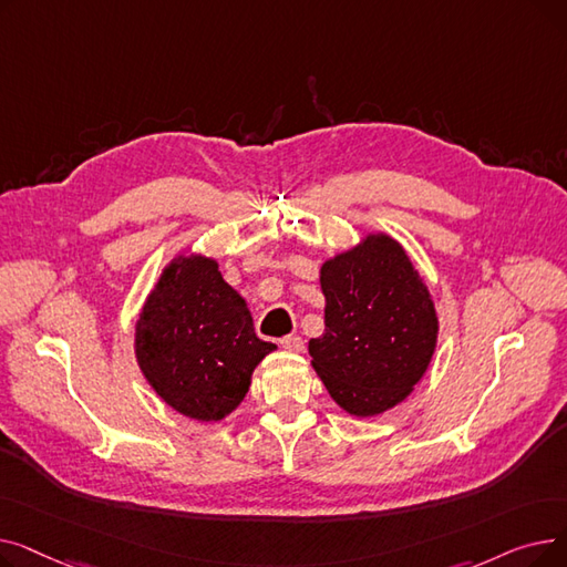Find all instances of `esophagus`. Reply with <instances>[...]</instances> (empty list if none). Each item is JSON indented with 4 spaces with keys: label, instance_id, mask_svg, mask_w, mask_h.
<instances>
[{
    "label": "esophagus",
    "instance_id": "obj_1",
    "mask_svg": "<svg viewBox=\"0 0 567 567\" xmlns=\"http://www.w3.org/2000/svg\"><path fill=\"white\" fill-rule=\"evenodd\" d=\"M280 344H282V349H287L291 353H301L306 349V342L299 336H287V338L280 340Z\"/></svg>",
    "mask_w": 567,
    "mask_h": 567
}]
</instances>
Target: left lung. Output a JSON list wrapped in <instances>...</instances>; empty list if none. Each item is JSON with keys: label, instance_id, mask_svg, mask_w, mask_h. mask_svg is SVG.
Wrapping results in <instances>:
<instances>
[{"label": "left lung", "instance_id": "1", "mask_svg": "<svg viewBox=\"0 0 567 567\" xmlns=\"http://www.w3.org/2000/svg\"><path fill=\"white\" fill-rule=\"evenodd\" d=\"M321 338L308 349L336 404L372 419L404 402L432 361L439 317L406 250L389 234H368L321 264Z\"/></svg>", "mask_w": 567, "mask_h": 567}]
</instances>
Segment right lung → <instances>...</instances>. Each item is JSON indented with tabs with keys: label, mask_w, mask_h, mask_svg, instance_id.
Here are the masks:
<instances>
[{
	"label": "right lung",
	"mask_w": 567,
	"mask_h": 567,
	"mask_svg": "<svg viewBox=\"0 0 567 567\" xmlns=\"http://www.w3.org/2000/svg\"><path fill=\"white\" fill-rule=\"evenodd\" d=\"M276 344L255 336L241 293L214 257L176 255L146 296L135 323V359L174 411L223 421L244 402L255 368Z\"/></svg>",
	"instance_id": "1"
}]
</instances>
